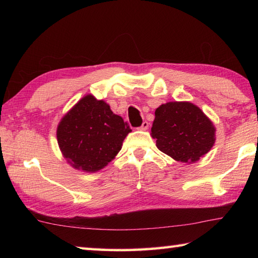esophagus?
Instances as JSON below:
<instances>
[{
	"label": "esophagus",
	"mask_w": 258,
	"mask_h": 258,
	"mask_svg": "<svg viewBox=\"0 0 258 258\" xmlns=\"http://www.w3.org/2000/svg\"><path fill=\"white\" fill-rule=\"evenodd\" d=\"M147 128H149V123H147V122H143V123H142V125L140 126L141 131H146Z\"/></svg>",
	"instance_id": "34e87169"
}]
</instances>
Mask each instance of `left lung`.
Listing matches in <instances>:
<instances>
[{
	"label": "left lung",
	"instance_id": "left-lung-1",
	"mask_svg": "<svg viewBox=\"0 0 258 258\" xmlns=\"http://www.w3.org/2000/svg\"><path fill=\"white\" fill-rule=\"evenodd\" d=\"M151 135L161 152L182 163H195L212 150L216 128L210 117L190 102L158 106Z\"/></svg>",
	"mask_w": 258,
	"mask_h": 258
}]
</instances>
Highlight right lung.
Returning <instances> with one entry per match:
<instances>
[{"label":"right lung","instance_id":"right-lung-1","mask_svg":"<svg viewBox=\"0 0 258 258\" xmlns=\"http://www.w3.org/2000/svg\"><path fill=\"white\" fill-rule=\"evenodd\" d=\"M132 132L108 104L87 94L59 120L57 144L73 168L95 173L112 162Z\"/></svg>","mask_w":258,"mask_h":258}]
</instances>
